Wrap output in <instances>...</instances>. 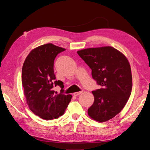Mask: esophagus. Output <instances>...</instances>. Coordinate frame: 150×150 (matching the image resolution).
<instances>
[{"mask_svg":"<svg viewBox=\"0 0 150 150\" xmlns=\"http://www.w3.org/2000/svg\"><path fill=\"white\" fill-rule=\"evenodd\" d=\"M83 92V91H79V92H76V93H74L73 94H74V96H78V95L81 94Z\"/></svg>","mask_w":150,"mask_h":150,"instance_id":"esophagus-1","label":"esophagus"}]
</instances>
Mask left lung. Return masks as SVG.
<instances>
[{
    "mask_svg": "<svg viewBox=\"0 0 150 150\" xmlns=\"http://www.w3.org/2000/svg\"><path fill=\"white\" fill-rule=\"evenodd\" d=\"M78 55L91 69V74L101 86L92 93L93 105L88 111L91 118L105 122L124 108L132 89V75L127 57L111 46L81 49Z\"/></svg>",
    "mask_w": 150,
    "mask_h": 150,
    "instance_id": "obj_1",
    "label": "left lung"
}]
</instances>
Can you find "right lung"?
<instances>
[{
  "label": "right lung",
  "mask_w": 150,
  "mask_h": 150,
  "mask_svg": "<svg viewBox=\"0 0 150 150\" xmlns=\"http://www.w3.org/2000/svg\"><path fill=\"white\" fill-rule=\"evenodd\" d=\"M64 48L51 43L33 49L25 58L22 70V84L27 104L31 111L45 120L57 119L64 114L72 95L56 94L52 88L63 82L55 81L54 61Z\"/></svg>",
  "instance_id": "right-lung-1"
}]
</instances>
